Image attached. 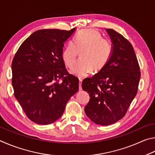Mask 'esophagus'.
Here are the masks:
<instances>
[{
  "label": "esophagus",
  "instance_id": "obj_1",
  "mask_svg": "<svg viewBox=\"0 0 155 155\" xmlns=\"http://www.w3.org/2000/svg\"><path fill=\"white\" fill-rule=\"evenodd\" d=\"M82 79H80V82H79V90L80 91H82Z\"/></svg>",
  "mask_w": 155,
  "mask_h": 155
}]
</instances>
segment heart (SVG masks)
<instances>
[{
    "label": "heart",
    "mask_w": 155,
    "mask_h": 155,
    "mask_svg": "<svg viewBox=\"0 0 155 155\" xmlns=\"http://www.w3.org/2000/svg\"><path fill=\"white\" fill-rule=\"evenodd\" d=\"M79 52L81 58L72 72L81 78L91 71L97 73L104 69L112 56V45L96 30H82L73 41L68 43L62 52V58L68 67H73Z\"/></svg>",
    "instance_id": "b5f03b06"
}]
</instances>
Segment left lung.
<instances>
[{"label":"left lung","instance_id":"left-lung-1","mask_svg":"<svg viewBox=\"0 0 155 155\" xmlns=\"http://www.w3.org/2000/svg\"><path fill=\"white\" fill-rule=\"evenodd\" d=\"M106 31L113 44L112 56L104 69L82 84L91 97L86 114L100 125H110L125 116L137 93L141 76L131 43L113 29Z\"/></svg>","mask_w":155,"mask_h":155}]
</instances>
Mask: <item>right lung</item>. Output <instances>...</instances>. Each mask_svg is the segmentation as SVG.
<instances>
[{"mask_svg":"<svg viewBox=\"0 0 155 155\" xmlns=\"http://www.w3.org/2000/svg\"><path fill=\"white\" fill-rule=\"evenodd\" d=\"M70 31L43 29L21 43L13 57L14 96L30 120L39 124L56 121L67 101L79 90V79L69 73L62 58ZM60 79L62 82H59Z\"/></svg>","mask_w":155,"mask_h":155,"instance_id":"right-lung-1","label":"right lung"}]
</instances>
